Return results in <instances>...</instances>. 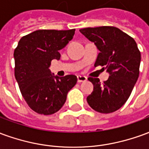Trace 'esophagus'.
Listing matches in <instances>:
<instances>
[{"mask_svg":"<svg viewBox=\"0 0 149 149\" xmlns=\"http://www.w3.org/2000/svg\"><path fill=\"white\" fill-rule=\"evenodd\" d=\"M87 81V77L84 76H77V82L81 83V82H85Z\"/></svg>","mask_w":149,"mask_h":149,"instance_id":"34e87169","label":"esophagus"}]
</instances>
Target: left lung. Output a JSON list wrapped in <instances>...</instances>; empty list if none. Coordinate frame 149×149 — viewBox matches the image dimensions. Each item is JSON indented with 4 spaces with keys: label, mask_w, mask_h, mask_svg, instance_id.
Masks as SVG:
<instances>
[{
    "label": "left lung",
    "mask_w": 149,
    "mask_h": 149,
    "mask_svg": "<svg viewBox=\"0 0 149 149\" xmlns=\"http://www.w3.org/2000/svg\"><path fill=\"white\" fill-rule=\"evenodd\" d=\"M80 32L100 51L95 67L104 66L109 73L103 84L99 78H88L93 84L88 104L100 113L115 112L127 101L139 77L141 58L137 45L128 34L112 26L85 28Z\"/></svg>",
    "instance_id": "1"
}]
</instances>
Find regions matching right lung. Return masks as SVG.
I'll return each instance as SVG.
<instances>
[{"mask_svg":"<svg viewBox=\"0 0 149 149\" xmlns=\"http://www.w3.org/2000/svg\"><path fill=\"white\" fill-rule=\"evenodd\" d=\"M75 29L34 31L18 42L14 50L15 77L28 105L34 112L51 115L61 109L67 94L77 84L74 75L57 77L49 67L60 60L59 50L74 36Z\"/></svg>","mask_w":149,"mask_h":149,"instance_id":"add662e5","label":"right lung"}]
</instances>
